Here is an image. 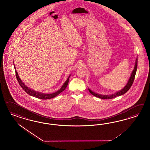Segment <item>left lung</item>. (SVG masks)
Segmentation results:
<instances>
[{
    "instance_id": "1",
    "label": "left lung",
    "mask_w": 150,
    "mask_h": 150,
    "mask_svg": "<svg viewBox=\"0 0 150 150\" xmlns=\"http://www.w3.org/2000/svg\"><path fill=\"white\" fill-rule=\"evenodd\" d=\"M137 68V58H136V62H135V67H134V70H133V71L132 72L130 77L129 81L127 82V84L126 85V86L124 87V88H123L122 90L118 91L117 92L115 93L114 94H112L111 95H102L96 93L95 92L91 91V90L89 89V88H88V90H89L90 92L91 93L92 95H93L94 96H95V97H97L98 98H101V99H103V100H105V99H112V98H115V97H116L117 96L123 95L124 93H125L130 89V88L131 87V86H132V83H133L134 80L135 79V74H136Z\"/></svg>"
}]
</instances>
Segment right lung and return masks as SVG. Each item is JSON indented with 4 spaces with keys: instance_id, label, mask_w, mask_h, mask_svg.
<instances>
[{
    "instance_id": "1",
    "label": "right lung",
    "mask_w": 150,
    "mask_h": 150,
    "mask_svg": "<svg viewBox=\"0 0 150 150\" xmlns=\"http://www.w3.org/2000/svg\"><path fill=\"white\" fill-rule=\"evenodd\" d=\"M15 74H16V77L17 79V80L18 81L19 85H20V86L23 89V90L25 91L27 94H28L29 95L32 96L33 97H36L37 98H39V99H41V100H49L50 98H54L55 96H57V95H58L59 94H60L61 92H62L66 88V87L68 86V84L69 80V77L70 76V75L69 76L68 79L67 80V81L65 82V83H64L63 85L62 86V87L60 88V89L58 91L55 92L54 93H50V94H45V93H42L41 92H37L36 91H34L33 90L30 89V88L27 87L23 83V81L21 80V79H20L19 76H18V73H17V71L16 70V69H15Z\"/></svg>"
}]
</instances>
